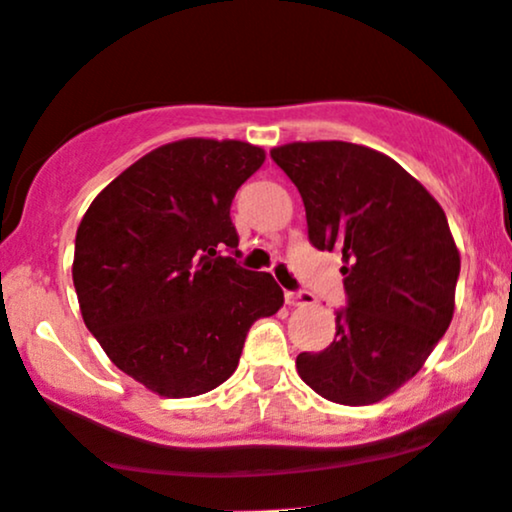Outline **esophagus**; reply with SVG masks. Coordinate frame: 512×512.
Returning <instances> with one entry per match:
<instances>
[{
    "label": "esophagus",
    "instance_id": "1",
    "mask_svg": "<svg viewBox=\"0 0 512 512\" xmlns=\"http://www.w3.org/2000/svg\"><path fill=\"white\" fill-rule=\"evenodd\" d=\"M284 301L289 303V306H311L313 301H316V296L308 294V291H286L284 294Z\"/></svg>",
    "mask_w": 512,
    "mask_h": 512
}]
</instances>
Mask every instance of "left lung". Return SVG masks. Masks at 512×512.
<instances>
[{
  "label": "left lung",
  "instance_id": "1",
  "mask_svg": "<svg viewBox=\"0 0 512 512\" xmlns=\"http://www.w3.org/2000/svg\"><path fill=\"white\" fill-rule=\"evenodd\" d=\"M299 189L308 240L342 255L347 306L323 352L296 357L323 398L369 406L413 379L447 333L459 250L442 206L389 155L342 140L274 148Z\"/></svg>",
  "mask_w": 512,
  "mask_h": 512
}]
</instances>
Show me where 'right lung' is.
<instances>
[{
  "label": "right lung",
  "mask_w": 512,
  "mask_h": 512,
  "mask_svg": "<svg viewBox=\"0 0 512 512\" xmlns=\"http://www.w3.org/2000/svg\"><path fill=\"white\" fill-rule=\"evenodd\" d=\"M262 162L265 150L243 140H174L101 189L77 228L72 282L84 325L157 396L221 386L250 325L282 308L272 274L220 255H240L230 204Z\"/></svg>",
  "instance_id": "obj_1"
}]
</instances>
